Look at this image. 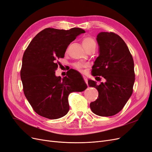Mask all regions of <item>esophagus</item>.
<instances>
[{"label":"esophagus","mask_w":152,"mask_h":152,"mask_svg":"<svg viewBox=\"0 0 152 152\" xmlns=\"http://www.w3.org/2000/svg\"><path fill=\"white\" fill-rule=\"evenodd\" d=\"M83 78H84V80H85V82H86V83L87 84V85H88V81H87V79L86 77L83 76Z\"/></svg>","instance_id":"obj_1"}]
</instances>
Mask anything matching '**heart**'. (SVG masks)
Returning <instances> with one entry per match:
<instances>
[{
	"label": "heart",
	"instance_id": "heart-1",
	"mask_svg": "<svg viewBox=\"0 0 152 152\" xmlns=\"http://www.w3.org/2000/svg\"><path fill=\"white\" fill-rule=\"evenodd\" d=\"M82 46L84 48V49L86 50L87 49L94 48L96 46V41L94 40V39L93 38L91 37H86L82 40ZM87 65H85V64H81V63H77L75 65V67L78 69V70H81V69L86 66Z\"/></svg>",
	"mask_w": 152,
	"mask_h": 152
}]
</instances>
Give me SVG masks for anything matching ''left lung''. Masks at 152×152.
Here are the masks:
<instances>
[{
    "instance_id": "1",
    "label": "left lung",
    "mask_w": 152,
    "mask_h": 152,
    "mask_svg": "<svg viewBox=\"0 0 152 152\" xmlns=\"http://www.w3.org/2000/svg\"><path fill=\"white\" fill-rule=\"evenodd\" d=\"M99 56L92 67V75L102 76L105 82L88 80L89 87L98 91V98L90 103L94 113L110 117L118 113L132 95L135 81L134 65L126 44L118 35L102 31L97 35ZM99 79V77H96Z\"/></svg>"
}]
</instances>
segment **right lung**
I'll return each mask as SVG.
<instances>
[{
  "label": "right lung",
  "mask_w": 152,
  "mask_h": 152,
  "mask_svg": "<svg viewBox=\"0 0 152 152\" xmlns=\"http://www.w3.org/2000/svg\"><path fill=\"white\" fill-rule=\"evenodd\" d=\"M85 32L80 28L68 30L48 28L39 32L26 48L22 59L21 79L25 97L39 115L49 119L65 116L70 108L69 94L87 87L80 73L75 70L63 78L55 75L57 59L63 58L68 45Z\"/></svg>",
  "instance_id": "right-lung-1"
}]
</instances>
